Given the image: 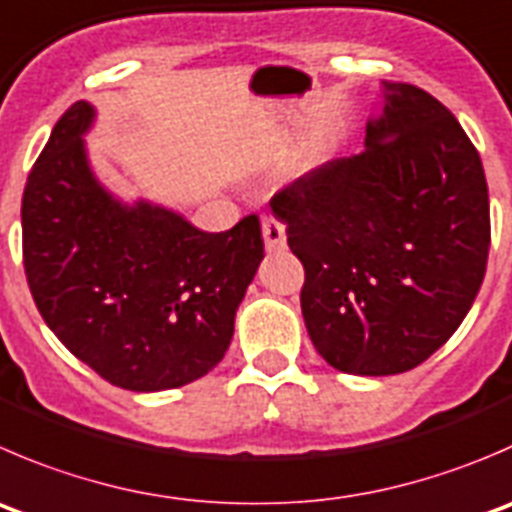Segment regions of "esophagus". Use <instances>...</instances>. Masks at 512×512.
Instances as JSON below:
<instances>
[{
	"mask_svg": "<svg viewBox=\"0 0 512 512\" xmlns=\"http://www.w3.org/2000/svg\"><path fill=\"white\" fill-rule=\"evenodd\" d=\"M262 237L267 250H282L285 247V225L277 217L262 215Z\"/></svg>",
	"mask_w": 512,
	"mask_h": 512,
	"instance_id": "34e87169",
	"label": "esophagus"
}]
</instances>
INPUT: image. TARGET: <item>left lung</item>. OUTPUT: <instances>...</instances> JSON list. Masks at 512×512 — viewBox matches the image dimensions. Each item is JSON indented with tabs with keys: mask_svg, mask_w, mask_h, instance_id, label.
<instances>
[{
	"mask_svg": "<svg viewBox=\"0 0 512 512\" xmlns=\"http://www.w3.org/2000/svg\"><path fill=\"white\" fill-rule=\"evenodd\" d=\"M365 145L270 205L305 267L300 305L315 350L342 372L398 375L473 307L488 267V182L455 114L415 84L385 82Z\"/></svg>",
	"mask_w": 512,
	"mask_h": 512,
	"instance_id": "8db88e82",
	"label": "left lung"
}]
</instances>
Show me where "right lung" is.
Instances as JSON below:
<instances>
[{
  "label": "right lung",
  "instance_id": "1",
  "mask_svg": "<svg viewBox=\"0 0 512 512\" xmlns=\"http://www.w3.org/2000/svg\"><path fill=\"white\" fill-rule=\"evenodd\" d=\"M92 107L54 124L22 197L24 275L74 357L124 390L157 393L225 357L235 310L265 257L260 217L202 232L162 207H122L92 177Z\"/></svg>",
  "mask_w": 512,
  "mask_h": 512
}]
</instances>
